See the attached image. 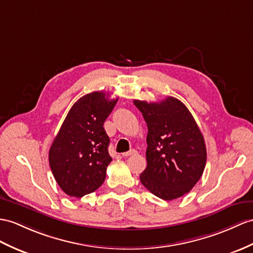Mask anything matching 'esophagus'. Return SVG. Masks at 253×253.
<instances>
[{
  "label": "esophagus",
  "mask_w": 253,
  "mask_h": 253,
  "mask_svg": "<svg viewBox=\"0 0 253 253\" xmlns=\"http://www.w3.org/2000/svg\"><path fill=\"white\" fill-rule=\"evenodd\" d=\"M135 153H136V150L132 149V150L127 151V152H123V153H122V156H123V157H130V156H133V155H135Z\"/></svg>",
  "instance_id": "obj_1"
}]
</instances>
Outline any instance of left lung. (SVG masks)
Returning a JSON list of instances; mask_svg holds the SVG:
<instances>
[{
  "label": "left lung",
  "mask_w": 253,
  "mask_h": 253,
  "mask_svg": "<svg viewBox=\"0 0 253 253\" xmlns=\"http://www.w3.org/2000/svg\"><path fill=\"white\" fill-rule=\"evenodd\" d=\"M147 123V168L141 183L158 198L170 201L188 193L206 164L204 137L184 104L168 96L161 102L134 100Z\"/></svg>",
  "instance_id": "1"
}]
</instances>
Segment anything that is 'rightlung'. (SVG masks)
I'll return each instance as SVG.
<instances>
[{"label": "right lung", "instance_id": "1", "mask_svg": "<svg viewBox=\"0 0 253 253\" xmlns=\"http://www.w3.org/2000/svg\"><path fill=\"white\" fill-rule=\"evenodd\" d=\"M118 98L105 92H92L74 104L49 150V165L63 192L83 198L94 192L105 180L113 161L104 122Z\"/></svg>", "mask_w": 253, "mask_h": 253}]
</instances>
